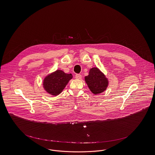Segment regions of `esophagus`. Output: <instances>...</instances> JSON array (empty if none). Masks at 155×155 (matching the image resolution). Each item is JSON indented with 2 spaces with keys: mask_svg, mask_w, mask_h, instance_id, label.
I'll use <instances>...</instances> for the list:
<instances>
[{
  "mask_svg": "<svg viewBox=\"0 0 155 155\" xmlns=\"http://www.w3.org/2000/svg\"><path fill=\"white\" fill-rule=\"evenodd\" d=\"M75 78H76V79H81V78H82V75L80 74H76L75 75Z\"/></svg>",
  "mask_w": 155,
  "mask_h": 155,
  "instance_id": "esophagus-1",
  "label": "esophagus"
}]
</instances>
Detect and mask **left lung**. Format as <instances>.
<instances>
[{"instance_id": "8db88e82", "label": "left lung", "mask_w": 155, "mask_h": 155, "mask_svg": "<svg viewBox=\"0 0 155 155\" xmlns=\"http://www.w3.org/2000/svg\"><path fill=\"white\" fill-rule=\"evenodd\" d=\"M84 80L91 91L94 94L103 93L109 84L107 78L97 68L91 69L88 76L84 77Z\"/></svg>"}]
</instances>
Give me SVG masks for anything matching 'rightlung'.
Masks as SVG:
<instances>
[{"mask_svg":"<svg viewBox=\"0 0 155 155\" xmlns=\"http://www.w3.org/2000/svg\"><path fill=\"white\" fill-rule=\"evenodd\" d=\"M72 78L71 73L68 74L61 70H57L44 78L43 87L49 94L58 96L62 92Z\"/></svg>","mask_w":155,"mask_h":155,"instance_id":"1","label":"right lung"}]
</instances>
